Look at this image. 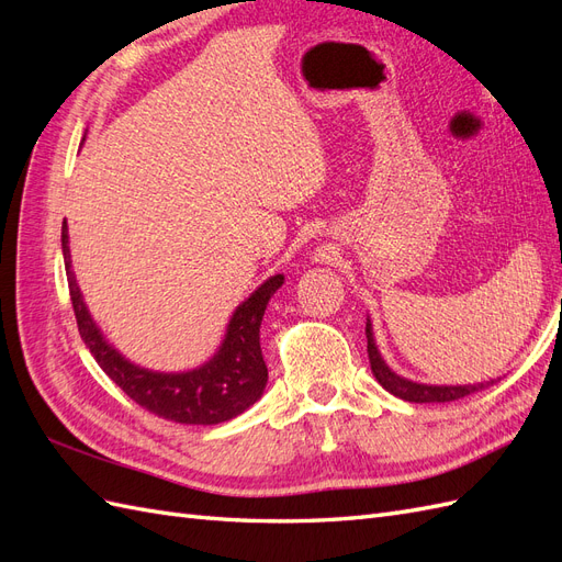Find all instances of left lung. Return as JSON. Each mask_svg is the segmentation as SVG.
<instances>
[{
    "label": "left lung",
    "mask_w": 562,
    "mask_h": 562,
    "mask_svg": "<svg viewBox=\"0 0 562 562\" xmlns=\"http://www.w3.org/2000/svg\"><path fill=\"white\" fill-rule=\"evenodd\" d=\"M366 337H368V359H370L372 375H375V380L389 391V394H394L403 401H411V403H448V401H457V398H464L469 394H475V391L487 389L490 384L497 382V380H490V382L459 384V386H436V384L411 382V380L396 375V372L384 363V359L375 347V337H372L370 318L366 323Z\"/></svg>",
    "instance_id": "left-lung-1"
}]
</instances>
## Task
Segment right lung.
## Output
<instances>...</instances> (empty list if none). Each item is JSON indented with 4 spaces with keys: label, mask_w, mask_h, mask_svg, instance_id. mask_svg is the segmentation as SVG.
Here are the masks:
<instances>
[{
    "label": "right lung",
    "mask_w": 562,
    "mask_h": 562,
    "mask_svg": "<svg viewBox=\"0 0 562 562\" xmlns=\"http://www.w3.org/2000/svg\"><path fill=\"white\" fill-rule=\"evenodd\" d=\"M63 255L83 345L89 347L110 380L147 413L178 424H203L206 427V424H220L241 415L262 396L267 366L260 349V323L269 297L283 283V274L269 277L258 291L236 307L223 345L209 363L190 372H151L126 361L98 330L72 274L67 225H63Z\"/></svg>",
    "instance_id": "1"
}]
</instances>
